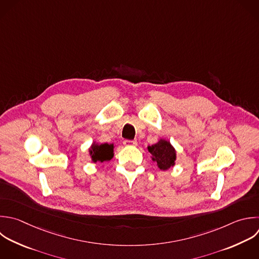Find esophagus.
Here are the masks:
<instances>
[{
  "label": "esophagus",
  "mask_w": 259,
  "mask_h": 259,
  "mask_svg": "<svg viewBox=\"0 0 259 259\" xmlns=\"http://www.w3.org/2000/svg\"><path fill=\"white\" fill-rule=\"evenodd\" d=\"M138 142L137 141H131V140H124L123 141V145L124 146H137Z\"/></svg>",
  "instance_id": "esophagus-1"
}]
</instances>
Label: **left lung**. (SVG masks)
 Listing matches in <instances>:
<instances>
[{"instance_id": "8db88e82", "label": "left lung", "mask_w": 259, "mask_h": 259, "mask_svg": "<svg viewBox=\"0 0 259 259\" xmlns=\"http://www.w3.org/2000/svg\"><path fill=\"white\" fill-rule=\"evenodd\" d=\"M148 151L153 155V160L157 162L161 170H167L175 164V150L171 144L165 140H161L157 144L149 146Z\"/></svg>"}]
</instances>
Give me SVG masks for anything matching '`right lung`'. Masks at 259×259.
<instances>
[{
	"mask_svg": "<svg viewBox=\"0 0 259 259\" xmlns=\"http://www.w3.org/2000/svg\"><path fill=\"white\" fill-rule=\"evenodd\" d=\"M90 155L93 162L109 161L113 157V145L93 144L90 149Z\"/></svg>",
	"mask_w": 259,
	"mask_h": 259,
	"instance_id": "1",
	"label": "right lung"
}]
</instances>
